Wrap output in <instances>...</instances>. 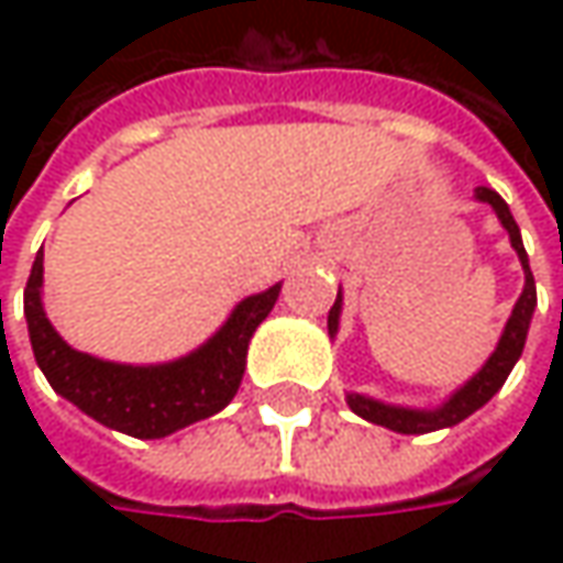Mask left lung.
I'll use <instances>...</instances> for the list:
<instances>
[{
    "label": "left lung",
    "mask_w": 563,
    "mask_h": 563,
    "mask_svg": "<svg viewBox=\"0 0 563 563\" xmlns=\"http://www.w3.org/2000/svg\"><path fill=\"white\" fill-rule=\"evenodd\" d=\"M476 200L495 209L498 222L508 231L510 247L517 250L520 266H523V291H520V297H517V303H514V310L508 316V322H505V332L498 338V347L483 363V369L466 378L464 385L457 391H451L439 407H400V404H385V400L369 398V395L347 391V407L357 417H363V420L385 426V429L400 432V435H422V432H435V429L457 426V422L466 420L470 413H476L479 407H486L488 400L498 395V388L510 376L514 363L523 354L527 332H530L532 322V310H536V282H532L530 272V256L523 250V238H520V228L514 222L508 203L492 187H476ZM338 319H341V288H338L335 307L329 310V335L332 338L338 335Z\"/></svg>",
    "instance_id": "1"
}]
</instances>
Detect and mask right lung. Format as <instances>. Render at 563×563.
<instances>
[{
    "label": "right lung",
    "instance_id": "1",
    "mask_svg": "<svg viewBox=\"0 0 563 563\" xmlns=\"http://www.w3.org/2000/svg\"><path fill=\"white\" fill-rule=\"evenodd\" d=\"M282 282L266 291L244 297L225 325L197 351L168 363H115L75 351L55 332L43 310V250L33 260L24 288V316L36 366L49 378L55 395L71 400L77 410L102 426L134 435L165 439L190 422H200L228 407L238 395L247 366L250 338L272 313Z\"/></svg>",
    "mask_w": 563,
    "mask_h": 563
}]
</instances>
